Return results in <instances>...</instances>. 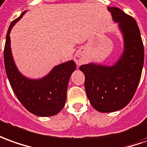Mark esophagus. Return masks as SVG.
Masks as SVG:
<instances>
[{
	"label": "esophagus",
	"instance_id": "1",
	"mask_svg": "<svg viewBox=\"0 0 147 147\" xmlns=\"http://www.w3.org/2000/svg\"><path fill=\"white\" fill-rule=\"evenodd\" d=\"M74 61H75V63L77 65H81L82 63V54L80 53H77L74 56Z\"/></svg>",
	"mask_w": 147,
	"mask_h": 147
}]
</instances>
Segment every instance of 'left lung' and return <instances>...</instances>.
<instances>
[{
  "label": "left lung",
  "instance_id": "left-lung-1",
  "mask_svg": "<svg viewBox=\"0 0 147 147\" xmlns=\"http://www.w3.org/2000/svg\"><path fill=\"white\" fill-rule=\"evenodd\" d=\"M108 10L123 33V54L111 67L94 64L79 67L85 74L90 102L102 113L117 111L128 105L137 90L144 62L143 43L134 18L118 8L108 7Z\"/></svg>",
  "mask_w": 147,
  "mask_h": 147
}]
</instances>
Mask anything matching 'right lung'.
Instances as JSON below:
<instances>
[{"mask_svg":"<svg viewBox=\"0 0 147 147\" xmlns=\"http://www.w3.org/2000/svg\"><path fill=\"white\" fill-rule=\"evenodd\" d=\"M25 13L12 21L7 32L4 49L6 74L14 94L26 110L41 117L53 116L59 113L65 106L69 80L75 70L76 64L69 61L57 65L46 77L39 80L28 79L21 75L13 59L9 33L14 24Z\"/></svg>","mask_w":147,"mask_h":147,"instance_id":"right-lung-1","label":"right lung"}]
</instances>
